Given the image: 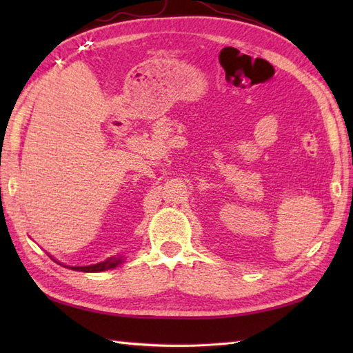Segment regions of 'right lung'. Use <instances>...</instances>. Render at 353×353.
Segmentation results:
<instances>
[{
	"label": "right lung",
	"instance_id": "obj_1",
	"mask_svg": "<svg viewBox=\"0 0 353 353\" xmlns=\"http://www.w3.org/2000/svg\"><path fill=\"white\" fill-rule=\"evenodd\" d=\"M119 262H121V258H108L104 262H99V264L95 265H86V267H70L71 270H76V272H104V270H110L117 267Z\"/></svg>",
	"mask_w": 353,
	"mask_h": 353
}]
</instances>
